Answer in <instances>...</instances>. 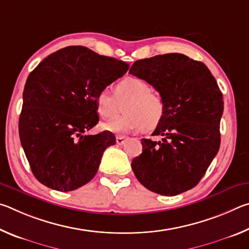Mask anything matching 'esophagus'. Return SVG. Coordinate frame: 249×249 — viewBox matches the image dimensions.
Returning a JSON list of instances; mask_svg holds the SVG:
<instances>
[{"label": "esophagus", "mask_w": 249, "mask_h": 249, "mask_svg": "<svg viewBox=\"0 0 249 249\" xmlns=\"http://www.w3.org/2000/svg\"><path fill=\"white\" fill-rule=\"evenodd\" d=\"M126 142V137L124 136H116V144L117 145H123Z\"/></svg>", "instance_id": "34e87169"}]
</instances>
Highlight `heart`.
<instances>
[{
  "mask_svg": "<svg viewBox=\"0 0 249 249\" xmlns=\"http://www.w3.org/2000/svg\"><path fill=\"white\" fill-rule=\"evenodd\" d=\"M125 105L126 115L103 124V129L117 134L153 129L165 116L162 96L151 91L149 83L140 78H125L115 84L114 94L104 89L95 96L96 112L105 120L114 119Z\"/></svg>",
  "mask_w": 249,
  "mask_h": 249,
  "instance_id": "b5f03b06",
  "label": "heart"
}]
</instances>
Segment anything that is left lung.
<instances>
[{
  "mask_svg": "<svg viewBox=\"0 0 249 249\" xmlns=\"http://www.w3.org/2000/svg\"><path fill=\"white\" fill-rule=\"evenodd\" d=\"M129 73L151 84L165 101V116L153 133L161 142L142 138V153L133 159L138 181L161 196L195 188L220 149L224 109L215 78L203 62L182 53L141 59Z\"/></svg>",
  "mask_w": 249,
  "mask_h": 249,
  "instance_id": "obj_1",
  "label": "left lung"
}]
</instances>
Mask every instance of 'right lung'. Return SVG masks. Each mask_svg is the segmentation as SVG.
<instances>
[{"label": "right lung", "instance_id": "1", "mask_svg": "<svg viewBox=\"0 0 249 249\" xmlns=\"http://www.w3.org/2000/svg\"><path fill=\"white\" fill-rule=\"evenodd\" d=\"M128 68L124 61L83 46H69L49 54L29 73L18 132L40 183L68 192L93 179L104 150L116 142L108 130L86 135L99 122L95 96Z\"/></svg>", "mask_w": 249, "mask_h": 249}]
</instances>
